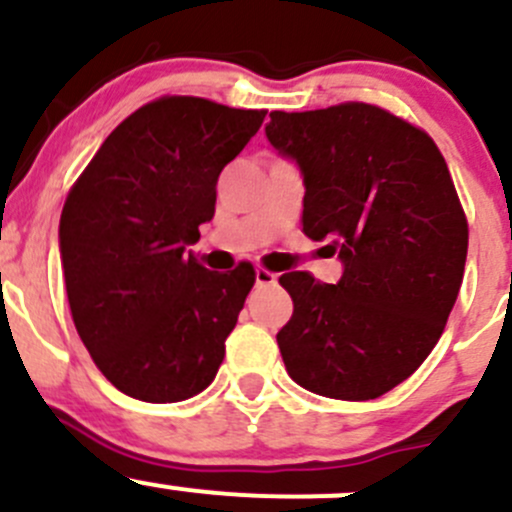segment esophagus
Masks as SVG:
<instances>
[{
  "instance_id": "1",
  "label": "esophagus",
  "mask_w": 512,
  "mask_h": 512,
  "mask_svg": "<svg viewBox=\"0 0 512 512\" xmlns=\"http://www.w3.org/2000/svg\"><path fill=\"white\" fill-rule=\"evenodd\" d=\"M255 285L257 287L277 285V275H275V272L265 270V267H257V270H255Z\"/></svg>"
}]
</instances>
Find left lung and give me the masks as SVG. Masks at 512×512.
I'll list each match as a JSON object with an SVG mask.
<instances>
[{
    "label": "left lung",
    "mask_w": 512,
    "mask_h": 512,
    "mask_svg": "<svg viewBox=\"0 0 512 512\" xmlns=\"http://www.w3.org/2000/svg\"><path fill=\"white\" fill-rule=\"evenodd\" d=\"M265 133L302 170L304 235L344 265L337 285L280 277L294 302L277 334L287 374L329 399H379L431 354L463 282L468 223L446 160L371 103L272 111Z\"/></svg>",
    "instance_id": "obj_1"
}]
</instances>
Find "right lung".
I'll list each match as a JSON object with an SVG mask.
<instances>
[{
  "label": "right lung",
  "instance_id": "obj_1",
  "mask_svg": "<svg viewBox=\"0 0 512 512\" xmlns=\"http://www.w3.org/2000/svg\"><path fill=\"white\" fill-rule=\"evenodd\" d=\"M265 111L163 96L103 141L61 210L71 317L101 374L138 401L173 404L218 374L255 270L218 275L185 247L215 215L220 173Z\"/></svg>",
  "mask_w": 512,
  "mask_h": 512
}]
</instances>
